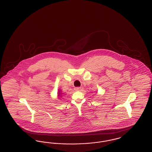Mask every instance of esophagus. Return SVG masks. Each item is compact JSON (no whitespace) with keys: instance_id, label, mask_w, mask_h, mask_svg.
I'll list each match as a JSON object with an SVG mask.
<instances>
[{"instance_id":"1","label":"esophagus","mask_w":152,"mask_h":152,"mask_svg":"<svg viewBox=\"0 0 152 152\" xmlns=\"http://www.w3.org/2000/svg\"><path fill=\"white\" fill-rule=\"evenodd\" d=\"M80 89H81L80 87H76V88H75V91H80Z\"/></svg>"}]
</instances>
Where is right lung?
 <instances>
[{"mask_svg":"<svg viewBox=\"0 0 152 152\" xmlns=\"http://www.w3.org/2000/svg\"><path fill=\"white\" fill-rule=\"evenodd\" d=\"M62 94H63V93H62V92H61V90H60V89H59L58 90V97H60L63 96Z\"/></svg>","mask_w":152,"mask_h":152,"instance_id":"obj_1","label":"right lung"}]
</instances>
